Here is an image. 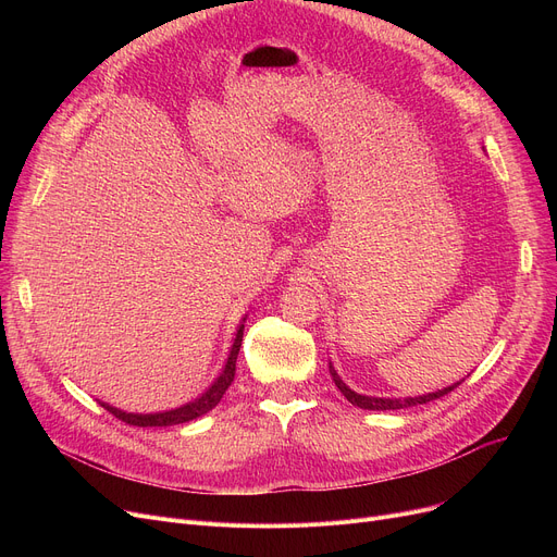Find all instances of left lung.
Masks as SVG:
<instances>
[{"instance_id": "1", "label": "left lung", "mask_w": 557, "mask_h": 557, "mask_svg": "<svg viewBox=\"0 0 557 557\" xmlns=\"http://www.w3.org/2000/svg\"><path fill=\"white\" fill-rule=\"evenodd\" d=\"M330 374H332V379H334V384H336V388L345 395V399L349 401V404H355V406H359V408H366V411H397V408H411V406H418V404H426V401H433V399H441V397H445L447 393H451L456 386H460L462 384V379L458 384H451V386H447V388H443V391H435V393H426V395H418V397H370V395H361V393H357V391H352L349 388L343 379L338 376V372H336V368L330 363Z\"/></svg>"}]
</instances>
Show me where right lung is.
Returning a JSON list of instances; mask_svg holds the SVG:
<instances>
[{
  "label": "right lung",
  "mask_w": 557,
  "mask_h": 557,
  "mask_svg": "<svg viewBox=\"0 0 557 557\" xmlns=\"http://www.w3.org/2000/svg\"><path fill=\"white\" fill-rule=\"evenodd\" d=\"M244 323H246V318H244ZM242 341H244V325H239L237 336H234L232 349L227 355L225 368L214 379V384L208 391H205L200 397H196V399H191V401H187L178 408H171V411H160V413H128V411H122V408L110 406L106 401H99V404L106 408V411H110L114 418H120L122 422L133 424V426H171V424L191 422V420L205 416L208 411H212V408L225 395V391L230 388V384L234 382V370H237V357H239Z\"/></svg>",
  "instance_id": "right-lung-1"
}]
</instances>
